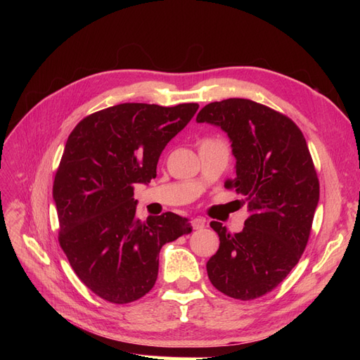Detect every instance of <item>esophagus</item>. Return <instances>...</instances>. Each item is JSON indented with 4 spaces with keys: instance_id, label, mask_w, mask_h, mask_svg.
Instances as JSON below:
<instances>
[{
    "instance_id": "obj_1",
    "label": "esophagus",
    "mask_w": 360,
    "mask_h": 360,
    "mask_svg": "<svg viewBox=\"0 0 360 360\" xmlns=\"http://www.w3.org/2000/svg\"><path fill=\"white\" fill-rule=\"evenodd\" d=\"M191 224H192L193 230H202V228L205 226V219L204 217H195V219L191 221Z\"/></svg>"
}]
</instances>
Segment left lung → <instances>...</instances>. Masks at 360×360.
<instances>
[{
    "label": "left lung",
    "mask_w": 360,
    "mask_h": 360,
    "mask_svg": "<svg viewBox=\"0 0 360 360\" xmlns=\"http://www.w3.org/2000/svg\"><path fill=\"white\" fill-rule=\"evenodd\" d=\"M197 122L230 138L236 176L225 186L245 195L250 213L240 233L210 222L221 243L207 275L233 299L261 297L287 278L308 243L320 183L307 139L288 117L248 99L205 105Z\"/></svg>",
    "instance_id": "8db88e82"
}]
</instances>
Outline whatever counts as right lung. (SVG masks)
Here are the masks:
<instances>
[{
    "mask_svg": "<svg viewBox=\"0 0 360 360\" xmlns=\"http://www.w3.org/2000/svg\"><path fill=\"white\" fill-rule=\"evenodd\" d=\"M198 103H120L76 124L53 180L58 242L78 278L111 303L138 300L153 288L159 252L189 234L172 212L139 221L134 186L156 177L160 153Z\"/></svg>",
    "mask_w": 360,
    "mask_h": 360,
    "instance_id": "add662e5",
    "label": "right lung"
}]
</instances>
